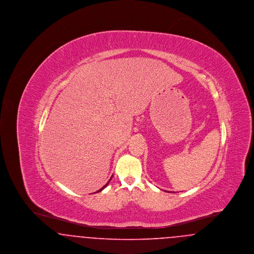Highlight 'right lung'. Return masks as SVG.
<instances>
[{
  "label": "right lung",
  "mask_w": 254,
  "mask_h": 254,
  "mask_svg": "<svg viewBox=\"0 0 254 254\" xmlns=\"http://www.w3.org/2000/svg\"><path fill=\"white\" fill-rule=\"evenodd\" d=\"M111 178H112V177H111ZM111 178H110V179H109V181L108 182V183H107V184H106V185H105V186H104V187H103V188H102V189H100V190H98V191H96V192H100V191H102V190H104V189H105V188H106V187H107V186H108V185H109V182H110V180H111Z\"/></svg>",
  "instance_id": "right-lung-1"
}]
</instances>
